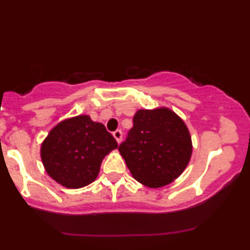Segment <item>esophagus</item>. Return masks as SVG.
Here are the masks:
<instances>
[{
    "label": "esophagus",
    "instance_id": "esophagus-1",
    "mask_svg": "<svg viewBox=\"0 0 250 250\" xmlns=\"http://www.w3.org/2000/svg\"><path fill=\"white\" fill-rule=\"evenodd\" d=\"M113 136L115 137V140L117 141V143H120V142L122 141V131L120 130V129H117V130L114 131Z\"/></svg>",
    "mask_w": 250,
    "mask_h": 250
}]
</instances>
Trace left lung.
Listing matches in <instances>:
<instances>
[{
	"label": "left lung",
	"instance_id": "obj_1",
	"mask_svg": "<svg viewBox=\"0 0 250 250\" xmlns=\"http://www.w3.org/2000/svg\"><path fill=\"white\" fill-rule=\"evenodd\" d=\"M119 150L133 176L142 185L160 188L182 174L191 156L187 125L167 108L141 109Z\"/></svg>",
	"mask_w": 250,
	"mask_h": 250
}]
</instances>
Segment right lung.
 Here are the masks:
<instances>
[{
	"instance_id": "add662e5",
	"label": "right lung",
	"mask_w": 250,
	"mask_h": 250,
	"mask_svg": "<svg viewBox=\"0 0 250 250\" xmlns=\"http://www.w3.org/2000/svg\"><path fill=\"white\" fill-rule=\"evenodd\" d=\"M116 148V140L102 123L80 115L51 129L42 143L41 159L50 177L77 189L96 179L102 160Z\"/></svg>"
}]
</instances>
